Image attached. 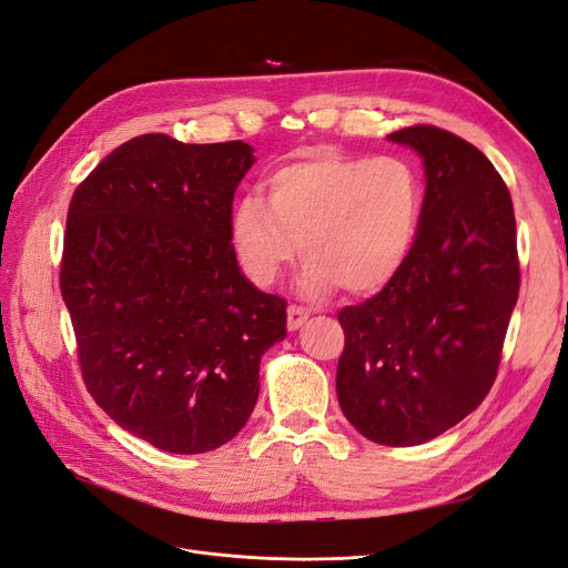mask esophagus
I'll return each mask as SVG.
<instances>
[{
	"mask_svg": "<svg viewBox=\"0 0 568 568\" xmlns=\"http://www.w3.org/2000/svg\"><path fill=\"white\" fill-rule=\"evenodd\" d=\"M306 318H308V311L306 308H302L297 304H290L287 306V331L290 333L300 331V327L306 323Z\"/></svg>",
	"mask_w": 568,
	"mask_h": 568,
	"instance_id": "34e87169",
	"label": "esophagus"
}]
</instances>
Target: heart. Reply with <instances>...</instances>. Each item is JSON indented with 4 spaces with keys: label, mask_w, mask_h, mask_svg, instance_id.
<instances>
[{
    "label": "heart",
    "mask_w": 568,
    "mask_h": 568,
    "mask_svg": "<svg viewBox=\"0 0 568 568\" xmlns=\"http://www.w3.org/2000/svg\"><path fill=\"white\" fill-rule=\"evenodd\" d=\"M423 222V181L400 158L335 151L283 162L266 200L245 195L231 212V241L245 276L268 287L297 260L300 290L323 300L339 285L371 295L408 262Z\"/></svg>",
    "instance_id": "heart-1"
}]
</instances>
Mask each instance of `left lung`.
<instances>
[{"label":"left lung","instance_id":"8db88e82","mask_svg":"<svg viewBox=\"0 0 568 568\" xmlns=\"http://www.w3.org/2000/svg\"><path fill=\"white\" fill-rule=\"evenodd\" d=\"M387 139L423 158V222L396 278L337 314V398L371 442L417 446L465 419L496 382L519 297L517 224L503 176L465 139L432 124Z\"/></svg>","mask_w":568,"mask_h":568}]
</instances>
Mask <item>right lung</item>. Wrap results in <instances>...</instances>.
<instances>
[{
  "label": "right lung",
  "instance_id": "obj_1",
  "mask_svg": "<svg viewBox=\"0 0 568 568\" xmlns=\"http://www.w3.org/2000/svg\"><path fill=\"white\" fill-rule=\"evenodd\" d=\"M243 141L143 134L105 155L70 200L61 295L89 394L151 446L195 455L241 432L285 300L254 287L231 243Z\"/></svg>",
  "mask_w": 568,
  "mask_h": 568
}]
</instances>
